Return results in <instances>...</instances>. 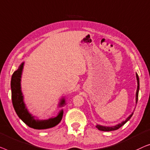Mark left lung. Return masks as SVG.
<instances>
[{
    "mask_svg": "<svg viewBox=\"0 0 150 150\" xmlns=\"http://www.w3.org/2000/svg\"><path fill=\"white\" fill-rule=\"evenodd\" d=\"M136 77H137V92H136V103H137L138 100V95H139V76L137 73H136ZM133 115V112H132L131 114H130L129 116H128L126 119L124 120V121L122 122L121 123H119L116 125L113 126H102L99 125V124H97L96 127L98 128L99 130H102V131H112V130H117L118 128H120L121 126H122L124 124H125L126 122H127L128 120L130 119V117H132V115Z\"/></svg>",
    "mask_w": 150,
    "mask_h": 150,
    "instance_id": "obj_1",
    "label": "left lung"
}]
</instances>
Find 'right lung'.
<instances>
[{"label":"right lung","mask_w":150,"mask_h":150,"mask_svg":"<svg viewBox=\"0 0 150 150\" xmlns=\"http://www.w3.org/2000/svg\"><path fill=\"white\" fill-rule=\"evenodd\" d=\"M24 62H22L19 66L18 70H16L12 75L11 81V98L13 106L18 117L29 127L34 129L42 130L47 129L54 127L60 123L63 116V109L59 111L57 116L50 117L47 120H39L37 117L31 114L29 112L24 101L22 89H21V78H22V71L24 68ZM66 105V100L63 97L60 99L58 106L62 107Z\"/></svg>","instance_id":"obj_1"}]
</instances>
